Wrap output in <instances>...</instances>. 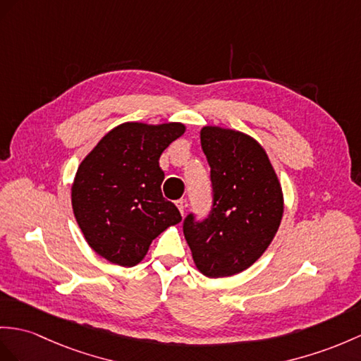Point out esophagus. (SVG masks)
Masks as SVG:
<instances>
[{
    "label": "esophagus",
    "instance_id": "1",
    "mask_svg": "<svg viewBox=\"0 0 361 361\" xmlns=\"http://www.w3.org/2000/svg\"><path fill=\"white\" fill-rule=\"evenodd\" d=\"M176 207L179 208L180 214L183 216V213H185V208H187V200H185V199H179V200H176Z\"/></svg>",
    "mask_w": 361,
    "mask_h": 361
}]
</instances>
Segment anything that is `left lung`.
<instances>
[{
	"mask_svg": "<svg viewBox=\"0 0 361 361\" xmlns=\"http://www.w3.org/2000/svg\"><path fill=\"white\" fill-rule=\"evenodd\" d=\"M200 144L211 166L213 209L204 222L188 216L183 234L196 268L211 279L248 269L268 250L282 222V183L256 139L205 126Z\"/></svg>",
	"mask_w": 361,
	"mask_h": 361,
	"instance_id": "left-lung-1",
	"label": "left lung"
}]
</instances>
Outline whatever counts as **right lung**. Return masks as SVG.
Returning a JSON list of instances; mask_svg holds the SVG:
<instances>
[{"instance_id":"obj_1","label":"right lung","mask_w":361,"mask_h":361,"mask_svg":"<svg viewBox=\"0 0 361 361\" xmlns=\"http://www.w3.org/2000/svg\"><path fill=\"white\" fill-rule=\"evenodd\" d=\"M185 130L182 122H122L79 164L72 183L73 214L98 256L135 267L157 235L182 221L179 209L162 196L159 157Z\"/></svg>"}]
</instances>
